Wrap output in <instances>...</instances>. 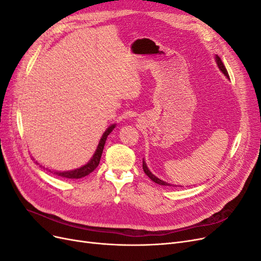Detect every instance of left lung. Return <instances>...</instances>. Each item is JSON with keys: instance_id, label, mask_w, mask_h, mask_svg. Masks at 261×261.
<instances>
[{"instance_id": "1", "label": "left lung", "mask_w": 261, "mask_h": 261, "mask_svg": "<svg viewBox=\"0 0 261 261\" xmlns=\"http://www.w3.org/2000/svg\"><path fill=\"white\" fill-rule=\"evenodd\" d=\"M216 60H217V64H218V66H219V68H220L221 70H222V73H223L226 77H228V73H227V70H226V68H225V66H224V64H223V62L221 61V59L218 57V55H216ZM143 169H144V172L148 175V177H149L150 179H151V180H153L154 183L160 184V185H164V186H172V185H170V184H168V183H165V181L161 180L160 178L155 177V176L152 174V173L148 170L147 165H146V162H145L144 160H143Z\"/></svg>"}]
</instances>
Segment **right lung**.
<instances>
[{"label": "right lung", "mask_w": 261, "mask_h": 261, "mask_svg": "<svg viewBox=\"0 0 261 261\" xmlns=\"http://www.w3.org/2000/svg\"><path fill=\"white\" fill-rule=\"evenodd\" d=\"M115 127V125H111L110 127L106 130V133L103 134V136H102V138L100 139V143L98 145V148L96 150V152H94L92 159L87 163L86 165H84V167L80 168V169H76V170H73V171H67V172H54L55 175L58 176H62V177H66V178H82L86 175L90 174V173L96 169L98 165H99V162H100V159H101V154H102V151H103V147H105V144H106V140H107V137L109 136V134L111 133L113 130V128ZM37 164H39L38 162H36ZM39 167H41V165H39ZM53 173V172H52Z\"/></svg>", "instance_id": "right-lung-1"}]
</instances>
